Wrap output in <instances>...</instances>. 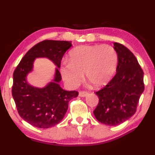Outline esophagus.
I'll list each match as a JSON object with an SVG mask.
<instances>
[{"label":"esophagus","instance_id":"obj_1","mask_svg":"<svg viewBox=\"0 0 155 155\" xmlns=\"http://www.w3.org/2000/svg\"><path fill=\"white\" fill-rule=\"evenodd\" d=\"M88 93L86 92V91H80L78 93V96L79 97H86V95H88Z\"/></svg>","mask_w":155,"mask_h":155}]
</instances>
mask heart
<instances>
[{
  "label": "heart",
  "instance_id": "heart-1",
  "mask_svg": "<svg viewBox=\"0 0 155 155\" xmlns=\"http://www.w3.org/2000/svg\"><path fill=\"white\" fill-rule=\"evenodd\" d=\"M118 64V54L109 45H80L69 53V61L62 62L60 72L70 88H75L84 79L96 88L107 84L114 76Z\"/></svg>",
  "mask_w": 155,
  "mask_h": 155
}]
</instances>
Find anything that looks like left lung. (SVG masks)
I'll use <instances>...</instances> for the list:
<instances>
[{
	"mask_svg": "<svg viewBox=\"0 0 155 155\" xmlns=\"http://www.w3.org/2000/svg\"><path fill=\"white\" fill-rule=\"evenodd\" d=\"M114 48L118 54L117 73L95 93L99 102L93 111L97 120L107 126L119 125L130 118L144 91L143 71L136 57L120 43H114Z\"/></svg>",
	"mask_w": 155,
	"mask_h": 155,
	"instance_id": "1",
	"label": "left lung"
}]
</instances>
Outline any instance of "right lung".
Segmentation results:
<instances>
[{"label": "right lung", "mask_w": 155, "mask_h": 155, "mask_svg": "<svg viewBox=\"0 0 155 155\" xmlns=\"http://www.w3.org/2000/svg\"><path fill=\"white\" fill-rule=\"evenodd\" d=\"M71 45V41H41L25 54L15 69L12 88L13 99L20 117L35 127L48 128L60 123L66 114L69 102L78 96L77 91H65L60 86L61 60ZM36 58H48L57 67L54 78L43 88L31 86L26 80Z\"/></svg>", "instance_id": "obj_1"}]
</instances>
